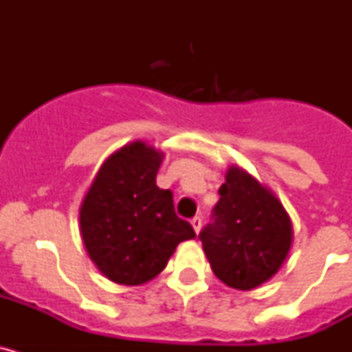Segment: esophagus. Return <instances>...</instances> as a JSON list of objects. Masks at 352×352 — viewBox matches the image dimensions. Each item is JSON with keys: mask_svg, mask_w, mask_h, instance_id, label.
<instances>
[{"mask_svg": "<svg viewBox=\"0 0 352 352\" xmlns=\"http://www.w3.org/2000/svg\"><path fill=\"white\" fill-rule=\"evenodd\" d=\"M192 227H194L195 232L201 231V227H203V219H201V217H194V219H192Z\"/></svg>", "mask_w": 352, "mask_h": 352, "instance_id": "34e87169", "label": "esophagus"}]
</instances>
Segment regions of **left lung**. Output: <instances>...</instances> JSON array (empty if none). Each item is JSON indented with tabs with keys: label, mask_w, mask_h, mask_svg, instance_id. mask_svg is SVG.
<instances>
[{
	"label": "left lung",
	"mask_w": 352,
	"mask_h": 352,
	"mask_svg": "<svg viewBox=\"0 0 352 352\" xmlns=\"http://www.w3.org/2000/svg\"><path fill=\"white\" fill-rule=\"evenodd\" d=\"M211 222L199 239L211 270L229 287L248 291L270 280L287 257L292 229L278 199L232 166Z\"/></svg>",
	"instance_id": "1"
}]
</instances>
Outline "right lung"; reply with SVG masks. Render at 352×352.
Returning <instances> with one entry per match:
<instances>
[{
  "instance_id": "obj_1",
  "label": "right lung",
  "mask_w": 352,
  "mask_h": 352,
  "mask_svg": "<svg viewBox=\"0 0 352 352\" xmlns=\"http://www.w3.org/2000/svg\"><path fill=\"white\" fill-rule=\"evenodd\" d=\"M164 155L146 142L123 146L104 162L80 206V234L109 280H151L182 241L195 236L174 211L173 192L157 186Z\"/></svg>"
}]
</instances>
